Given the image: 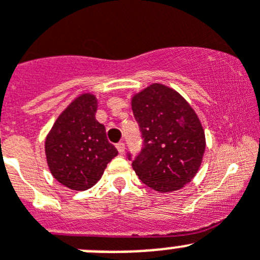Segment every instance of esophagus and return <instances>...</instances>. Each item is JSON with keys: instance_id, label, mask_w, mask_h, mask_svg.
I'll use <instances>...</instances> for the list:
<instances>
[{"instance_id": "1", "label": "esophagus", "mask_w": 260, "mask_h": 260, "mask_svg": "<svg viewBox=\"0 0 260 260\" xmlns=\"http://www.w3.org/2000/svg\"><path fill=\"white\" fill-rule=\"evenodd\" d=\"M116 149H118V152L120 155L124 154L125 146H124V144H123V142H119V144H116Z\"/></svg>"}]
</instances>
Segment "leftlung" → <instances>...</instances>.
Listing matches in <instances>:
<instances>
[{
	"mask_svg": "<svg viewBox=\"0 0 260 260\" xmlns=\"http://www.w3.org/2000/svg\"><path fill=\"white\" fill-rule=\"evenodd\" d=\"M132 110L144 138L132 161L138 178L159 192L191 182L203 161L205 132L190 104L173 88L152 83L132 97Z\"/></svg>",
	"mask_w": 260,
	"mask_h": 260,
	"instance_id": "1",
	"label": "left lung"
}]
</instances>
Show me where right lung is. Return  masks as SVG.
<instances>
[{
  "instance_id": "add662e5",
  "label": "right lung",
  "mask_w": 260,
  "mask_h": 260,
  "mask_svg": "<svg viewBox=\"0 0 260 260\" xmlns=\"http://www.w3.org/2000/svg\"><path fill=\"white\" fill-rule=\"evenodd\" d=\"M97 99L82 93L53 123L45 142L46 159L53 178L75 191L91 188L118 150L96 120Z\"/></svg>"
}]
</instances>
